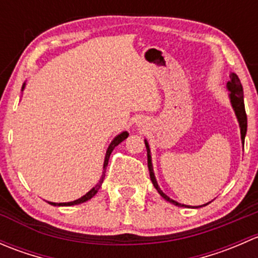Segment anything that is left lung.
I'll list each match as a JSON object with an SVG mask.
<instances>
[{"label": "left lung", "mask_w": 258, "mask_h": 258, "mask_svg": "<svg viewBox=\"0 0 258 258\" xmlns=\"http://www.w3.org/2000/svg\"><path fill=\"white\" fill-rule=\"evenodd\" d=\"M227 88L231 91L230 93V98H231V103H232V107L235 110L236 116H237L238 122H240V127H241V139L242 142H244V136H246V132H247V114H246V110H244V102H243V88H242L241 85V81L238 79V76L236 74H231L230 75V81L227 82ZM146 145V150H147V165H148V170H150V177L151 181H152L153 186L156 187V189L158 191V194L166 200V201L171 202V204L176 205L178 207H183L184 205L178 204V202L173 201L171 200L170 197L166 196L161 188L158 187L157 181L155 178V173H153V168H152V162H151V151H150V146H148L147 141H145ZM209 205V204H206ZM204 205V206H206ZM201 207V206H200Z\"/></svg>", "instance_id": "8db88e82"}]
</instances>
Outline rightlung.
I'll list each match as a JSON object with an SVG mask.
<instances>
[{
	"label": "right lung",
	"instance_id": "right-lung-1",
	"mask_svg": "<svg viewBox=\"0 0 258 258\" xmlns=\"http://www.w3.org/2000/svg\"><path fill=\"white\" fill-rule=\"evenodd\" d=\"M127 137H128V134H127V132H122L121 135H118V136H117V137H114L113 141L111 142V145H110V146H108L107 152H106L105 163H103V173H102V177H101L100 181H98V183L96 184V186L93 187V188L91 189L90 192H87V194H86L85 196H82V197H81V199L76 200V201L66 202V204H56V202H48V204L53 205V206H72V205H79V204H82V202H86V201H88V200L92 199V197L95 196L96 194H97L98 189H100L101 184H102L103 178H105V172H106L105 170H106V167H107V165H108V160H110V156H111V153H112L113 148L116 147V146H118L119 144H121V142L123 141V140H126Z\"/></svg>",
	"mask_w": 258,
	"mask_h": 258
}]
</instances>
